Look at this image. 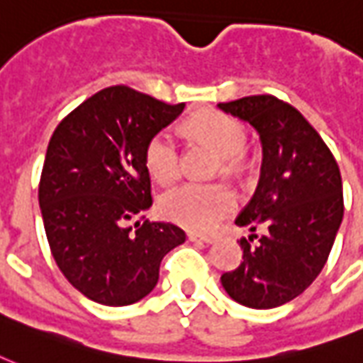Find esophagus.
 Wrapping results in <instances>:
<instances>
[{
    "label": "esophagus",
    "mask_w": 363,
    "mask_h": 363,
    "mask_svg": "<svg viewBox=\"0 0 363 363\" xmlns=\"http://www.w3.org/2000/svg\"><path fill=\"white\" fill-rule=\"evenodd\" d=\"M189 238L192 242H206V244H211L216 240V236L213 235H200V233H190Z\"/></svg>",
    "instance_id": "esophagus-1"
}]
</instances>
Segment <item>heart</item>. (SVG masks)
<instances>
[{
    "mask_svg": "<svg viewBox=\"0 0 363 363\" xmlns=\"http://www.w3.org/2000/svg\"><path fill=\"white\" fill-rule=\"evenodd\" d=\"M189 130L196 138L208 142L235 165L246 147V130L230 115L203 109L189 121ZM144 161L150 174L160 184H171L181 174V146L173 130L161 128L150 136L144 147ZM236 206L235 192L221 182H186L163 196V213L194 230H209L229 216Z\"/></svg>",
    "mask_w": 363,
    "mask_h": 363,
    "instance_id": "obj_1",
    "label": "heart"
}]
</instances>
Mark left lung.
I'll use <instances>...</instances> for the list:
<instances>
[{
	"instance_id": "1",
	"label": "left lung",
	"mask_w": 363,
	"mask_h": 363,
	"mask_svg": "<svg viewBox=\"0 0 363 363\" xmlns=\"http://www.w3.org/2000/svg\"><path fill=\"white\" fill-rule=\"evenodd\" d=\"M219 107L248 121L264 150L256 192L236 217L252 235L240 238L242 262L223 273L221 284L238 304L277 308L300 296L329 257L345 213L339 165L318 130L283 99L246 96Z\"/></svg>"
}]
</instances>
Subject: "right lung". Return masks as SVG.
<instances>
[{"label":"right lung","instance_id":"1","mask_svg":"<svg viewBox=\"0 0 363 363\" xmlns=\"http://www.w3.org/2000/svg\"><path fill=\"white\" fill-rule=\"evenodd\" d=\"M182 109L117 84L53 130L38 186L45 236L67 281L98 304L142 300L163 256L186 240L181 227L144 216L154 203L144 147Z\"/></svg>","mask_w":363,"mask_h":363}]
</instances>
